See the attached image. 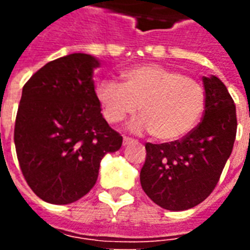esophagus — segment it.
Wrapping results in <instances>:
<instances>
[{"instance_id":"1","label":"esophagus","mask_w":250,"mask_h":250,"mask_svg":"<svg viewBox=\"0 0 250 250\" xmlns=\"http://www.w3.org/2000/svg\"><path fill=\"white\" fill-rule=\"evenodd\" d=\"M134 139H132V138H128V136H125V138H123V145H125V146H127V145H130V143H134Z\"/></svg>"}]
</instances>
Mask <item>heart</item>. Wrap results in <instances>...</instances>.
Masks as SVG:
<instances>
[{
  "label": "heart",
  "instance_id": "1",
  "mask_svg": "<svg viewBox=\"0 0 250 250\" xmlns=\"http://www.w3.org/2000/svg\"><path fill=\"white\" fill-rule=\"evenodd\" d=\"M123 84L99 83L96 98L109 123H120L141 107L143 116L131 125L136 132L151 131L168 142L193 130L205 109L206 96L195 79L158 64H142L122 73Z\"/></svg>",
  "mask_w": 250,
  "mask_h": 250
}]
</instances>
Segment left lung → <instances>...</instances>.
Masks as SVG:
<instances>
[{
    "instance_id": "8db88e82",
    "label": "left lung",
    "mask_w": 250,
    "mask_h": 250,
    "mask_svg": "<svg viewBox=\"0 0 250 250\" xmlns=\"http://www.w3.org/2000/svg\"><path fill=\"white\" fill-rule=\"evenodd\" d=\"M202 122L181 141L146 143L141 185L152 202L173 211L191 209L208 198L230 157L237 132L236 105L218 77H202Z\"/></svg>"
}]
</instances>
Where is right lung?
Here are the masks:
<instances>
[{
	"instance_id": "1",
	"label": "right lung",
	"mask_w": 250,
	"mask_h": 250,
	"mask_svg": "<svg viewBox=\"0 0 250 250\" xmlns=\"http://www.w3.org/2000/svg\"><path fill=\"white\" fill-rule=\"evenodd\" d=\"M96 57L72 53L40 68L22 88L14 125L20 167L33 193L72 204L96 184L100 161L123 138L102 115L92 75Z\"/></svg>"
}]
</instances>
